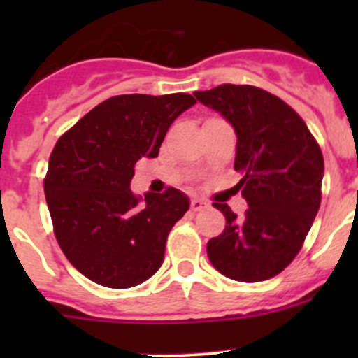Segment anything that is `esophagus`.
I'll list each match as a JSON object with an SVG mask.
<instances>
[{"label":"esophagus","instance_id":"34e87169","mask_svg":"<svg viewBox=\"0 0 358 358\" xmlns=\"http://www.w3.org/2000/svg\"><path fill=\"white\" fill-rule=\"evenodd\" d=\"M206 206H208V202L202 201V199H192V201H190V209H192V211H201V209L206 208Z\"/></svg>","mask_w":358,"mask_h":358}]
</instances>
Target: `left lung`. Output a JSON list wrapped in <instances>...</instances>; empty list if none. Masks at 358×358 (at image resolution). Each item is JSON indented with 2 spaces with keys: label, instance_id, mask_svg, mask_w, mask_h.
<instances>
[{
  "label": "left lung",
  "instance_id": "left-lung-1",
  "mask_svg": "<svg viewBox=\"0 0 358 358\" xmlns=\"http://www.w3.org/2000/svg\"><path fill=\"white\" fill-rule=\"evenodd\" d=\"M220 112L237 135L236 185L249 208L243 218L227 204L225 230L208 243L211 265L239 282L275 277L296 258L319 211L324 157L308 126L284 100L249 85L194 93Z\"/></svg>",
  "mask_w": 358,
  "mask_h": 358
}]
</instances>
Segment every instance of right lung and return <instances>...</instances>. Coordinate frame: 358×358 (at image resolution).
I'll return each mask as SVG.
<instances>
[{"instance_id":"1","label":"right lung","mask_w":358,"mask_h":358,"mask_svg":"<svg viewBox=\"0 0 358 358\" xmlns=\"http://www.w3.org/2000/svg\"><path fill=\"white\" fill-rule=\"evenodd\" d=\"M196 103L189 93L117 95L99 103L53 147L45 197L59 246L100 286L126 289L157 272L169 230L189 211L178 189H129L135 164L157 157L171 122Z\"/></svg>"}]
</instances>
